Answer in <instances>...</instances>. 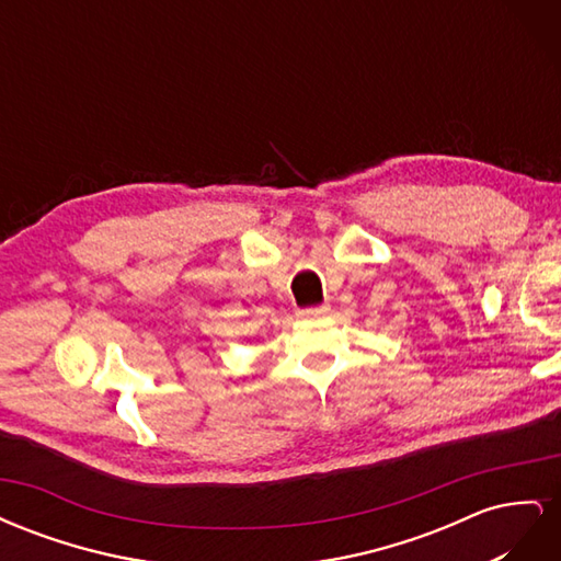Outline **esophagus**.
<instances>
[{"mask_svg": "<svg viewBox=\"0 0 561 561\" xmlns=\"http://www.w3.org/2000/svg\"><path fill=\"white\" fill-rule=\"evenodd\" d=\"M328 311H330L328 304H322V307H309V309H299V311H297V316H299V318H320V316H325Z\"/></svg>", "mask_w": 561, "mask_h": 561, "instance_id": "1", "label": "esophagus"}]
</instances>
